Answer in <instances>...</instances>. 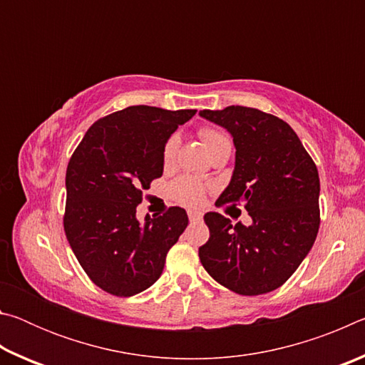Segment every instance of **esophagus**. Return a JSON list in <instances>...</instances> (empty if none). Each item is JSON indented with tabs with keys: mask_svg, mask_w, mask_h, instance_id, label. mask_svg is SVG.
<instances>
[{
	"mask_svg": "<svg viewBox=\"0 0 365 365\" xmlns=\"http://www.w3.org/2000/svg\"><path fill=\"white\" fill-rule=\"evenodd\" d=\"M188 217H190V220H201L202 219V212H200V211H193V209H190L188 211Z\"/></svg>",
	"mask_w": 365,
	"mask_h": 365,
	"instance_id": "obj_1",
	"label": "esophagus"
}]
</instances>
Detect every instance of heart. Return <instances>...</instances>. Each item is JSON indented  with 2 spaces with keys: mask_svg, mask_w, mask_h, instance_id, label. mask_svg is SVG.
Instances as JSON below:
<instances>
[{
  "mask_svg": "<svg viewBox=\"0 0 365 365\" xmlns=\"http://www.w3.org/2000/svg\"><path fill=\"white\" fill-rule=\"evenodd\" d=\"M200 138L202 143H205L207 153L217 145L224 143V141H228V138L224 133L214 130V128H201ZM177 148H178V137L177 135H172V137L165 141V146L163 151V163L165 168H169V165H172V163L175 160ZM170 193L178 202H182V205L193 206V205H197V202L202 200V195H205V187H202L200 182L193 180V178L182 177L172 183Z\"/></svg>",
  "mask_w": 365,
  "mask_h": 365,
  "instance_id": "heart-1",
  "label": "heart"
}]
</instances>
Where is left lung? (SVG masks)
Masks as SVG:
<instances>
[{
  "instance_id": "8db88e82",
  "label": "left lung",
  "mask_w": 365,
  "mask_h": 365,
  "mask_svg": "<svg viewBox=\"0 0 365 365\" xmlns=\"http://www.w3.org/2000/svg\"><path fill=\"white\" fill-rule=\"evenodd\" d=\"M232 135L235 168L215 205L245 206L250 225L207 212L211 237L202 267L232 292L256 296L282 287L311 251L319 232V172L287 122L245 106L200 110Z\"/></svg>"
}]
</instances>
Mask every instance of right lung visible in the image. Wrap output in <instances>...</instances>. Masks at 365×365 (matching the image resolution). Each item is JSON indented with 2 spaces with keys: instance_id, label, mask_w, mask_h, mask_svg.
I'll return each instance as SVG.
<instances>
[{
  "instance_id": "1",
  "label": "right lung",
  "mask_w": 365,
  "mask_h": 365,
  "mask_svg": "<svg viewBox=\"0 0 365 365\" xmlns=\"http://www.w3.org/2000/svg\"><path fill=\"white\" fill-rule=\"evenodd\" d=\"M196 109L130 106L85 133L66 172V237L95 285L114 296L145 292L188 225L187 211L137 219L141 190L163 175V151Z\"/></svg>"
}]
</instances>
